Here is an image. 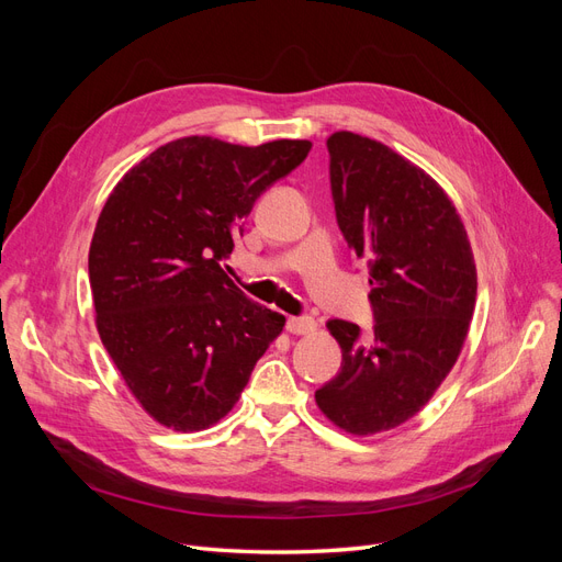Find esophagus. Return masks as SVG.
I'll return each mask as SVG.
<instances>
[{"mask_svg": "<svg viewBox=\"0 0 562 562\" xmlns=\"http://www.w3.org/2000/svg\"><path fill=\"white\" fill-rule=\"evenodd\" d=\"M285 328L291 335H312L316 333V321L314 318H288Z\"/></svg>", "mask_w": 562, "mask_h": 562, "instance_id": "obj_1", "label": "esophagus"}]
</instances>
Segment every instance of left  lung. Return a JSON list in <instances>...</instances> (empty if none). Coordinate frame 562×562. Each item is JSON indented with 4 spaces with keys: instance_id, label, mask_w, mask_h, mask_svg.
<instances>
[{
    "instance_id": "1",
    "label": "left lung",
    "mask_w": 562,
    "mask_h": 562,
    "mask_svg": "<svg viewBox=\"0 0 562 562\" xmlns=\"http://www.w3.org/2000/svg\"><path fill=\"white\" fill-rule=\"evenodd\" d=\"M330 184L349 248L370 267L375 337L333 318L342 370L316 391L318 411L351 436L401 427L459 359L475 307L473 250L454 203L427 171L351 131L328 138Z\"/></svg>"
}]
</instances>
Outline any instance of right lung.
Segmentation results:
<instances>
[{
  "label": "right lung",
  "instance_id": "add662e5",
  "mask_svg": "<svg viewBox=\"0 0 562 562\" xmlns=\"http://www.w3.org/2000/svg\"><path fill=\"white\" fill-rule=\"evenodd\" d=\"M310 140L232 145L187 135L114 184L89 250L95 328L143 411L173 431H201L239 401L285 316L250 302L223 260L271 182Z\"/></svg>",
  "mask_w": 562,
  "mask_h": 562
}]
</instances>
